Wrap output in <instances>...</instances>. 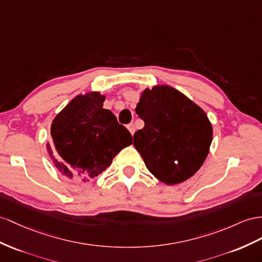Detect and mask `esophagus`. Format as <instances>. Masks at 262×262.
<instances>
[{
  "instance_id": "1",
  "label": "esophagus",
  "mask_w": 262,
  "mask_h": 262,
  "mask_svg": "<svg viewBox=\"0 0 262 262\" xmlns=\"http://www.w3.org/2000/svg\"><path fill=\"white\" fill-rule=\"evenodd\" d=\"M127 128H128L129 133L132 134V135H134V133H135V125L134 124H128V126H127Z\"/></svg>"
}]
</instances>
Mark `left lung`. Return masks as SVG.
Instances as JSON below:
<instances>
[{"label": "left lung", "mask_w": 262, "mask_h": 262, "mask_svg": "<svg viewBox=\"0 0 262 262\" xmlns=\"http://www.w3.org/2000/svg\"><path fill=\"white\" fill-rule=\"evenodd\" d=\"M136 114L145 126L134 134V146L147 169L166 185L195 175L212 142L206 113L173 87L157 85L142 93Z\"/></svg>", "instance_id": "1"}]
</instances>
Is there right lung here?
<instances>
[{
    "mask_svg": "<svg viewBox=\"0 0 262 262\" xmlns=\"http://www.w3.org/2000/svg\"><path fill=\"white\" fill-rule=\"evenodd\" d=\"M98 92L77 95L59 112L51 126L48 152L63 176L80 182L95 178L133 138L114 114L103 108Z\"/></svg>",
    "mask_w": 262,
    "mask_h": 262,
    "instance_id": "1",
    "label": "right lung"
}]
</instances>
